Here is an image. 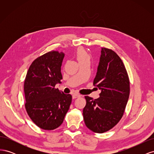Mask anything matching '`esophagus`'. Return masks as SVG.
<instances>
[{"label": "esophagus", "mask_w": 154, "mask_h": 154, "mask_svg": "<svg viewBox=\"0 0 154 154\" xmlns=\"http://www.w3.org/2000/svg\"><path fill=\"white\" fill-rule=\"evenodd\" d=\"M80 96H81V95L79 94H74L72 95V98L73 99H75V98H77V97H80Z\"/></svg>", "instance_id": "esophagus-1"}]
</instances>
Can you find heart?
<instances>
[{"mask_svg":"<svg viewBox=\"0 0 154 154\" xmlns=\"http://www.w3.org/2000/svg\"><path fill=\"white\" fill-rule=\"evenodd\" d=\"M75 56L79 63L90 60L89 55L87 53V51L83 48H78L76 51Z\"/></svg>","mask_w":154,"mask_h":154,"instance_id":"obj_1","label":"heart"}]
</instances>
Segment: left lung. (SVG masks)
Returning <instances> with one entry per match:
<instances>
[{"mask_svg":"<svg viewBox=\"0 0 154 154\" xmlns=\"http://www.w3.org/2000/svg\"><path fill=\"white\" fill-rule=\"evenodd\" d=\"M93 84L101 92L97 99L85 96L83 116L87 127L96 133L109 131L123 117L130 94V81L123 62L114 51L101 48Z\"/></svg>","mask_w":154,"mask_h":154,"instance_id":"8db88e82","label":"left lung"}]
</instances>
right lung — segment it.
Masks as SVG:
<instances>
[{
	"label": "right lung",
	"instance_id": "1",
	"mask_svg": "<svg viewBox=\"0 0 154 154\" xmlns=\"http://www.w3.org/2000/svg\"><path fill=\"white\" fill-rule=\"evenodd\" d=\"M64 53L51 51L36 58L27 71L24 84L27 114L42 129L57 128L69 109L72 96L55 88L62 79Z\"/></svg>",
	"mask_w": 154,
	"mask_h": 154
}]
</instances>
